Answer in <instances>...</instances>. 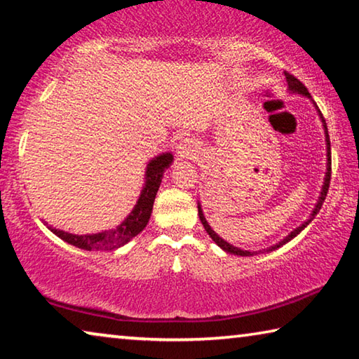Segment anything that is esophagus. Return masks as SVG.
<instances>
[{
    "instance_id": "esophagus-1",
    "label": "esophagus",
    "mask_w": 359,
    "mask_h": 359,
    "mask_svg": "<svg viewBox=\"0 0 359 359\" xmlns=\"http://www.w3.org/2000/svg\"><path fill=\"white\" fill-rule=\"evenodd\" d=\"M177 155H179L180 158H184V159H191V158H195V155H196L195 145H193L191 142H189V140H184V142H182V144L179 145Z\"/></svg>"
}]
</instances>
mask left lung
<instances>
[{"instance_id":"obj_1","label":"left lung","mask_w":359,"mask_h":359,"mask_svg":"<svg viewBox=\"0 0 359 359\" xmlns=\"http://www.w3.org/2000/svg\"><path fill=\"white\" fill-rule=\"evenodd\" d=\"M284 75H286V79H287V86H289V89L292 90V93H299V94H304V95H306V97H310V93H309V89H306L304 84H302V81H299L297 78H295L294 75H291V73L289 72H284ZM321 115V113H320ZM321 118H323V115H321ZM323 124H324V130H326V144H327V172H326V179H324V185H323V191H321V196H320V200H318V204L315 206V210H313V214H311V217L306 220V222H304L302 225L300 226H297V229H295L294 231H291V235H287L286 238H284L283 241H280L278 244H275V246H271V248H269L266 249V251H273V249H278V248H281L283 244H286L287 241H291L294 236H297L300 231H302L306 225L310 224V222L315 219V215L320 212V209H321V206H323V203H324V200H326V196H327V191H329V184H331V140H329V134H327V126H326V121H324V118H323ZM198 215H200V220H201V224H203V226H204V230L208 231V235L212 238V241H215L219 244V246L224 249V251H226V252H230V254H235V255H254V252H249V251H243V249H240V248H235V246H231L230 243H226V241H224L222 240V238L217 235V233H215L212 229H210L209 226V224L206 222V219H204V215H203V210H201V208L198 206Z\"/></svg>"}]
</instances>
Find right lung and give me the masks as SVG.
<instances>
[{
	"label": "right lung",
	"mask_w": 359,
	"mask_h": 359,
	"mask_svg": "<svg viewBox=\"0 0 359 359\" xmlns=\"http://www.w3.org/2000/svg\"><path fill=\"white\" fill-rule=\"evenodd\" d=\"M172 163V155L170 153H164L161 156H156L151 159V163L147 168V184L144 190L140 193V198L133 212L129 217L123 222L116 229L94 233V235H72V233L50 229V231L60 238V240L67 241L68 244H73L79 249H86V251H100V249H116L128 241L137 236L139 233L145 229L149 224V219L151 215L153 201H155L156 191L161 184L163 172L169 164Z\"/></svg>",
	"instance_id": "add662e5"
}]
</instances>
